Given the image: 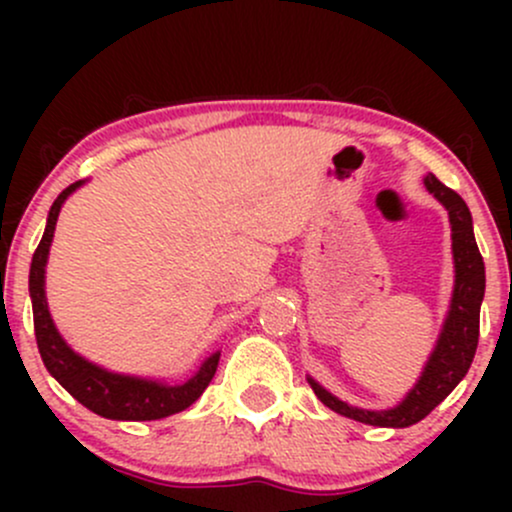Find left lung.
<instances>
[{
  "mask_svg": "<svg viewBox=\"0 0 512 512\" xmlns=\"http://www.w3.org/2000/svg\"><path fill=\"white\" fill-rule=\"evenodd\" d=\"M426 190L443 204L448 211L450 228H452V262H455V286L445 315L443 327L428 356L419 380L404 395L399 404L392 409H361L354 404L342 402L334 397L330 390H325L315 378L308 375V383L313 387L325 407H330L346 419L361 421L368 426L380 428H407L411 424H419L424 416L431 414L433 409L443 402L445 397L455 390L457 383L467 375L472 358L477 354L479 344V310L484 301L486 274L484 260L474 240V226L469 207L455 190L445 187L436 175L428 173L424 178Z\"/></svg>",
  "mask_w": 512,
  "mask_h": 512,
  "instance_id": "left-lung-1",
  "label": "left lung"
}]
</instances>
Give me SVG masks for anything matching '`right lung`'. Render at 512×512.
<instances>
[{"label":"right lung","instance_id":"right-lung-1","mask_svg":"<svg viewBox=\"0 0 512 512\" xmlns=\"http://www.w3.org/2000/svg\"><path fill=\"white\" fill-rule=\"evenodd\" d=\"M86 180L74 182L67 190L60 192V197L52 202L45 233L40 238L38 250H35L31 262V274H28V291H31L33 303V327L35 339H38V351L43 358L45 368L52 378L60 383L64 390L72 395L76 402L84 404L93 414L113 421H156L166 419L170 414L187 409L192 402L202 397L207 385L214 378L216 366H219L221 351L204 358V363L192 378L185 383H168V380L139 378V375H125L108 370L98 363H91L88 358L64 342L60 330L55 327L48 296H45V267H48V255L52 238H55L57 216H60L62 204L69 195H74Z\"/></svg>","mask_w":512,"mask_h":512}]
</instances>
